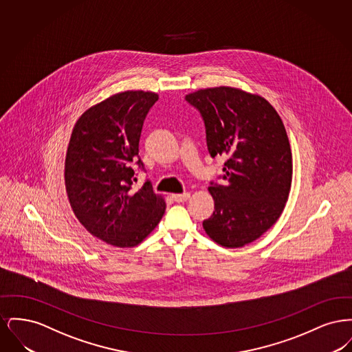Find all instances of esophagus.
<instances>
[{
  "instance_id": "esophagus-1",
  "label": "esophagus",
  "mask_w": 352,
  "mask_h": 352,
  "mask_svg": "<svg viewBox=\"0 0 352 352\" xmlns=\"http://www.w3.org/2000/svg\"><path fill=\"white\" fill-rule=\"evenodd\" d=\"M188 198H190V194H188V192H184V194H175V195H173V199L175 201H178V203L186 201Z\"/></svg>"
}]
</instances>
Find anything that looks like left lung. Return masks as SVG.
Listing matches in <instances>:
<instances>
[{"mask_svg": "<svg viewBox=\"0 0 352 352\" xmlns=\"http://www.w3.org/2000/svg\"><path fill=\"white\" fill-rule=\"evenodd\" d=\"M184 99L201 113L211 157H227V182L208 187L215 211L203 228L223 247L250 244L277 221L289 197L293 164L283 120L264 98L232 87Z\"/></svg>", "mask_w": 352, "mask_h": 352, "instance_id": "obj_1", "label": "left lung"}]
</instances>
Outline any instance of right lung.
<instances>
[{"mask_svg": "<svg viewBox=\"0 0 352 352\" xmlns=\"http://www.w3.org/2000/svg\"><path fill=\"white\" fill-rule=\"evenodd\" d=\"M157 100L154 92L116 94L87 109L69 138L65 181L71 208L89 234L120 248L140 244L165 214V201L149 181L134 188L132 168L145 170L138 142Z\"/></svg>", "mask_w": 352, "mask_h": 352, "instance_id": "add662e5", "label": "right lung"}]
</instances>
